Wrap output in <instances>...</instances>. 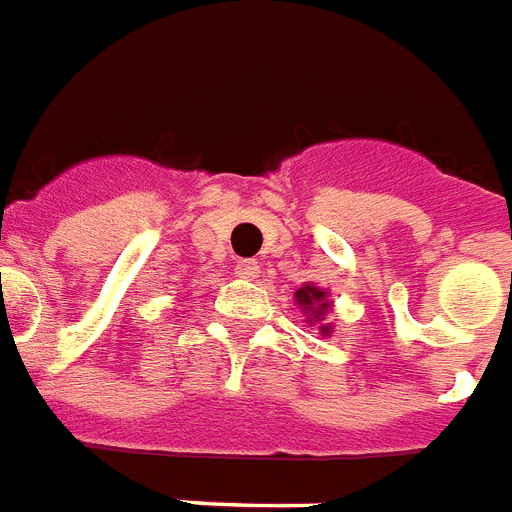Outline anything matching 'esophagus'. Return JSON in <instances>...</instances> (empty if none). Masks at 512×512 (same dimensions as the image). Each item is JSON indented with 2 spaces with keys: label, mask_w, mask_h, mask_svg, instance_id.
<instances>
[{
  "label": "esophagus",
  "mask_w": 512,
  "mask_h": 512,
  "mask_svg": "<svg viewBox=\"0 0 512 512\" xmlns=\"http://www.w3.org/2000/svg\"><path fill=\"white\" fill-rule=\"evenodd\" d=\"M236 273H239L241 279H257L260 265H257L255 260H241V263H236Z\"/></svg>",
  "instance_id": "34e87169"
}]
</instances>
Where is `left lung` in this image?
Masks as SVG:
<instances>
[{
    "label": "left lung",
    "instance_id": "8db88e82",
    "mask_svg": "<svg viewBox=\"0 0 512 512\" xmlns=\"http://www.w3.org/2000/svg\"><path fill=\"white\" fill-rule=\"evenodd\" d=\"M295 303L303 308V314H308V322H314V319H322L327 314V308H330V300H327V292L319 290V287H311V284H303L298 292H295ZM319 333L330 335L333 333V327L322 325L319 327Z\"/></svg>",
    "mask_w": 512,
    "mask_h": 512
}]
</instances>
